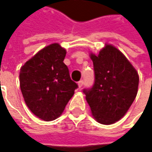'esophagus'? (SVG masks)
<instances>
[{
	"label": "esophagus",
	"mask_w": 152,
	"mask_h": 152,
	"mask_svg": "<svg viewBox=\"0 0 152 152\" xmlns=\"http://www.w3.org/2000/svg\"><path fill=\"white\" fill-rule=\"evenodd\" d=\"M83 85H84V81H83V80H80V81L78 82V85H79V88H81V87L83 86Z\"/></svg>",
	"instance_id": "34e87169"
}]
</instances>
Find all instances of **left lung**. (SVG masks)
I'll list each match as a JSON object with an SVG mask.
<instances>
[{"label":"left lung","mask_w":152,"mask_h":152,"mask_svg":"<svg viewBox=\"0 0 152 152\" xmlns=\"http://www.w3.org/2000/svg\"><path fill=\"white\" fill-rule=\"evenodd\" d=\"M95 83L84 90L92 116L102 124L120 120L131 107L138 92L139 74L118 49L105 45L98 55L91 53Z\"/></svg>","instance_id":"8db88e82"}]
</instances>
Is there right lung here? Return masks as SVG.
Segmentation results:
<instances>
[{"label":"right lung","mask_w":152,"mask_h":152,"mask_svg":"<svg viewBox=\"0 0 152 152\" xmlns=\"http://www.w3.org/2000/svg\"><path fill=\"white\" fill-rule=\"evenodd\" d=\"M67 51L58 43L44 47L20 68V89L27 107L39 118L60 117L78 85L63 62Z\"/></svg>","instance_id":"add662e5"}]
</instances>
